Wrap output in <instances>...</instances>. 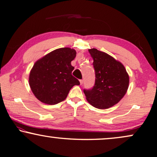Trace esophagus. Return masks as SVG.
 Wrapping results in <instances>:
<instances>
[{"label": "esophagus", "instance_id": "obj_1", "mask_svg": "<svg viewBox=\"0 0 157 157\" xmlns=\"http://www.w3.org/2000/svg\"><path fill=\"white\" fill-rule=\"evenodd\" d=\"M80 83H81V85H82L83 83V80H80Z\"/></svg>", "mask_w": 157, "mask_h": 157}]
</instances>
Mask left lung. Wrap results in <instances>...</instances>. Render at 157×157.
Returning <instances> with one entry per match:
<instances>
[{
  "mask_svg": "<svg viewBox=\"0 0 157 157\" xmlns=\"http://www.w3.org/2000/svg\"><path fill=\"white\" fill-rule=\"evenodd\" d=\"M89 52L94 62L95 83L83 92L88 102L96 108L107 109L119 102L127 92L129 76L121 63L103 52L93 48Z\"/></svg>",
  "mask_w": 157,
  "mask_h": 157,
  "instance_id": "1",
  "label": "left lung"
}]
</instances>
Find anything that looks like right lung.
Segmentation results:
<instances>
[{
  "mask_svg": "<svg viewBox=\"0 0 157 157\" xmlns=\"http://www.w3.org/2000/svg\"><path fill=\"white\" fill-rule=\"evenodd\" d=\"M75 49H56L38 60L31 70L29 84L33 94L42 103L55 105L64 101L71 87L80 82L71 75Z\"/></svg>",
  "mask_w": 157,
  "mask_h": 157,
  "instance_id": "right-lung-1",
  "label": "right lung"
}]
</instances>
